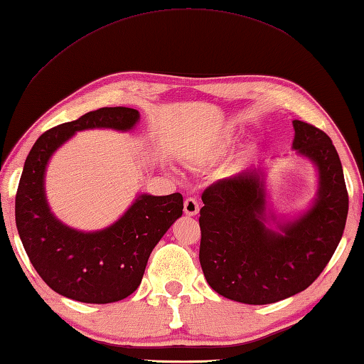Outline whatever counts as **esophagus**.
Masks as SVG:
<instances>
[{
    "instance_id": "34e87169",
    "label": "esophagus",
    "mask_w": 364,
    "mask_h": 364,
    "mask_svg": "<svg viewBox=\"0 0 364 364\" xmlns=\"http://www.w3.org/2000/svg\"><path fill=\"white\" fill-rule=\"evenodd\" d=\"M183 212L190 215V217H193V215H196L199 212V204L195 198H188L185 199L183 203Z\"/></svg>"
}]
</instances>
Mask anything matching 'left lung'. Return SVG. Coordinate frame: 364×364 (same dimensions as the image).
<instances>
[{"instance_id": "1", "label": "left lung", "mask_w": 364, "mask_h": 364, "mask_svg": "<svg viewBox=\"0 0 364 364\" xmlns=\"http://www.w3.org/2000/svg\"><path fill=\"white\" fill-rule=\"evenodd\" d=\"M294 147L318 168L317 201L295 223L273 232L264 225V183L256 171L220 179L203 193L201 262L207 283L229 300L269 305L305 291L338 248L348 193L343 165L327 133L294 121Z\"/></svg>"}]
</instances>
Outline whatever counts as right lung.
I'll use <instances>...</instances> for the list:
<instances>
[{"label": "right lung", "mask_w": 364, "mask_h": 364, "mask_svg": "<svg viewBox=\"0 0 364 364\" xmlns=\"http://www.w3.org/2000/svg\"><path fill=\"white\" fill-rule=\"evenodd\" d=\"M139 113L133 108H99L42 133L29 151L16 195V223L36 272L55 292L83 303H113L138 289L155 245L183 210L181 193L141 195L113 226L78 232L50 213L43 173L56 147L85 129L129 130Z\"/></svg>", "instance_id": "right-lung-1"}]
</instances>
